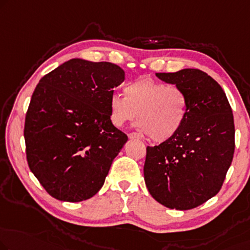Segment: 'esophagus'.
I'll return each instance as SVG.
<instances>
[{
    "label": "esophagus",
    "instance_id": "34e87169",
    "mask_svg": "<svg viewBox=\"0 0 250 250\" xmlns=\"http://www.w3.org/2000/svg\"><path fill=\"white\" fill-rule=\"evenodd\" d=\"M128 136H129V138H131V139H133V138H137V139H139V138H140V136L138 135L137 132H130Z\"/></svg>",
    "mask_w": 250,
    "mask_h": 250
}]
</instances>
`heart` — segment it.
Masks as SVG:
<instances>
[{"mask_svg": "<svg viewBox=\"0 0 250 250\" xmlns=\"http://www.w3.org/2000/svg\"><path fill=\"white\" fill-rule=\"evenodd\" d=\"M125 94L115 93L110 98V117L115 125L138 117L141 131L156 143L170 140L184 125L188 98L181 88L141 77L126 85Z\"/></svg>", "mask_w": 250, "mask_h": 250, "instance_id": "1", "label": "heart"}]
</instances>
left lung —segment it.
Returning a JSON list of instances; mask_svg holds the SVG:
<instances>
[{
	"label": "left lung",
	"mask_w": 250,
	"mask_h": 250,
	"mask_svg": "<svg viewBox=\"0 0 250 250\" xmlns=\"http://www.w3.org/2000/svg\"><path fill=\"white\" fill-rule=\"evenodd\" d=\"M188 98V117L180 132L147 147L145 182L163 206L189 210L220 191L234 151L231 106L222 87L200 69L156 73Z\"/></svg>",
	"instance_id": "obj_1"
}]
</instances>
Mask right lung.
I'll return each instance as SVG.
<instances>
[{
  "label": "right lung",
  "mask_w": 250,
  "mask_h": 250,
  "mask_svg": "<svg viewBox=\"0 0 250 250\" xmlns=\"http://www.w3.org/2000/svg\"><path fill=\"white\" fill-rule=\"evenodd\" d=\"M124 81L118 65L80 58L39 81L25 114V152L30 170L55 199L81 202L103 186L128 140L110 119V98Z\"/></svg>",
  "instance_id": "add662e5"
}]
</instances>
